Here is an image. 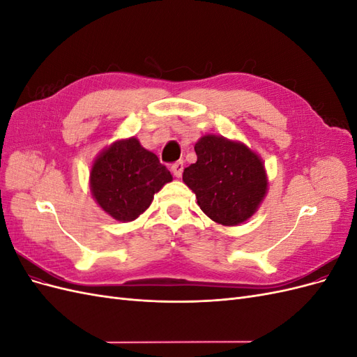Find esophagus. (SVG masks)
Masks as SVG:
<instances>
[{
	"label": "esophagus",
	"instance_id": "obj_1",
	"mask_svg": "<svg viewBox=\"0 0 357 357\" xmlns=\"http://www.w3.org/2000/svg\"><path fill=\"white\" fill-rule=\"evenodd\" d=\"M183 160H178V162H176V164H172L171 165V171H172V174H174L177 178H180L181 177V172H183Z\"/></svg>",
	"mask_w": 357,
	"mask_h": 357
}]
</instances>
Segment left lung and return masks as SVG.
I'll return each instance as SVG.
<instances>
[{
  "label": "left lung",
  "mask_w": 357,
  "mask_h": 357,
  "mask_svg": "<svg viewBox=\"0 0 357 357\" xmlns=\"http://www.w3.org/2000/svg\"><path fill=\"white\" fill-rule=\"evenodd\" d=\"M197 162L185 168L183 181L195 193L199 208L223 226L247 222L261 207L268 192L262 158L236 139L202 135Z\"/></svg>",
  "instance_id": "obj_1"
}]
</instances>
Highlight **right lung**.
<instances>
[{
	"label": "right lung",
	"instance_id": "1",
	"mask_svg": "<svg viewBox=\"0 0 357 357\" xmlns=\"http://www.w3.org/2000/svg\"><path fill=\"white\" fill-rule=\"evenodd\" d=\"M172 181L171 172L138 138L116 139L95 158L89 188L102 211L117 222H132L152 204L155 193Z\"/></svg>",
	"mask_w": 357,
	"mask_h": 357
}]
</instances>
